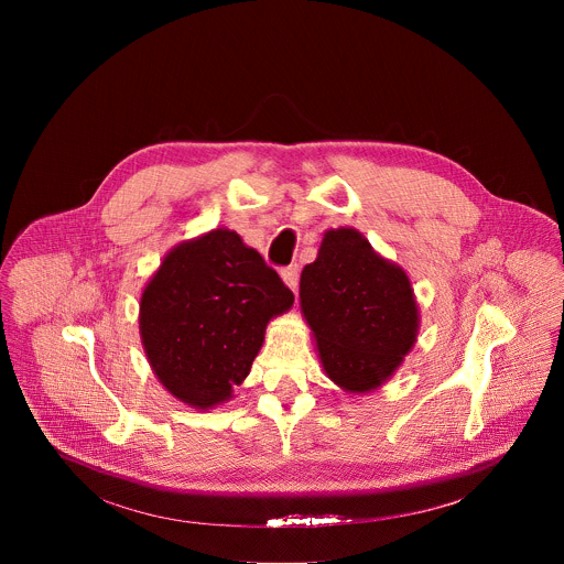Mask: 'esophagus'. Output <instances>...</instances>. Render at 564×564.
<instances>
[{"mask_svg": "<svg viewBox=\"0 0 564 564\" xmlns=\"http://www.w3.org/2000/svg\"><path fill=\"white\" fill-rule=\"evenodd\" d=\"M281 279L285 281V285H288L290 290H296V288H299V265L294 263V265L283 268V270H281Z\"/></svg>", "mask_w": 564, "mask_h": 564, "instance_id": "1", "label": "esophagus"}]
</instances>
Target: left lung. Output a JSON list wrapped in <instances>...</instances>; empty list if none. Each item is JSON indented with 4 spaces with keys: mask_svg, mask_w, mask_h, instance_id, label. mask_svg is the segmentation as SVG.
Wrapping results in <instances>:
<instances>
[{
    "mask_svg": "<svg viewBox=\"0 0 564 564\" xmlns=\"http://www.w3.org/2000/svg\"><path fill=\"white\" fill-rule=\"evenodd\" d=\"M299 296L326 375L348 392L379 388L417 341L420 310L406 272L352 227L324 234Z\"/></svg>",
    "mask_w": 564,
    "mask_h": 564,
    "instance_id": "1",
    "label": "left lung"
}]
</instances>
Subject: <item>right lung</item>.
<instances>
[{"instance_id": "right-lung-1", "label": "right lung", "mask_w": 564, "mask_h": 564, "mask_svg": "<svg viewBox=\"0 0 564 564\" xmlns=\"http://www.w3.org/2000/svg\"><path fill=\"white\" fill-rule=\"evenodd\" d=\"M294 294L236 231L212 229L176 246L140 299V337L158 381L187 406L231 399L259 355L270 318Z\"/></svg>"}]
</instances>
